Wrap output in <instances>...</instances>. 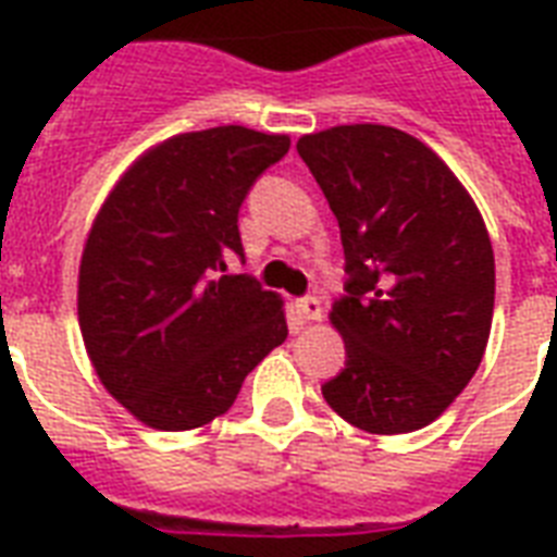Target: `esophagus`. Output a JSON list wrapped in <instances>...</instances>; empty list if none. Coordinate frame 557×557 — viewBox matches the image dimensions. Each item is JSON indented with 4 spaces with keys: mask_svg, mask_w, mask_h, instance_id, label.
<instances>
[{
    "mask_svg": "<svg viewBox=\"0 0 557 557\" xmlns=\"http://www.w3.org/2000/svg\"><path fill=\"white\" fill-rule=\"evenodd\" d=\"M297 312L304 314L306 321H323V304L318 297H304V300H297Z\"/></svg>",
    "mask_w": 557,
    "mask_h": 557,
    "instance_id": "obj_1",
    "label": "esophagus"
}]
</instances>
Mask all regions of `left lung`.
Here are the masks:
<instances>
[{"label":"left lung","instance_id":"1","mask_svg":"<svg viewBox=\"0 0 557 557\" xmlns=\"http://www.w3.org/2000/svg\"><path fill=\"white\" fill-rule=\"evenodd\" d=\"M297 152L338 219L349 271L330 312L347 367L323 398L367 433L419 431L485 356L494 251L480 208L428 144L393 126H332Z\"/></svg>","mask_w":557,"mask_h":557}]
</instances>
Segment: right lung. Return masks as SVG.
<instances>
[{"mask_svg":"<svg viewBox=\"0 0 557 557\" xmlns=\"http://www.w3.org/2000/svg\"><path fill=\"white\" fill-rule=\"evenodd\" d=\"M292 138L210 126L156 144L124 170L83 245L77 321L109 396L156 431L227 413L245 375L288 335L277 292L227 271L236 213Z\"/></svg>","mask_w":557,"mask_h":557,"instance_id":"right-lung-1","label":"right lung"}]
</instances>
